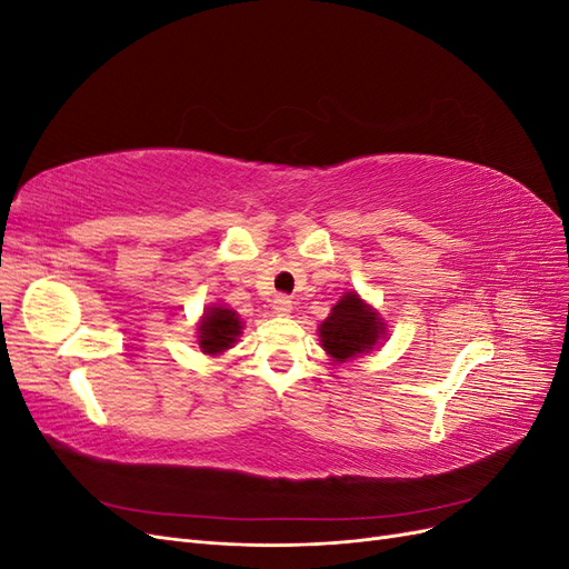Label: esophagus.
Segmentation results:
<instances>
[{
	"mask_svg": "<svg viewBox=\"0 0 569 569\" xmlns=\"http://www.w3.org/2000/svg\"><path fill=\"white\" fill-rule=\"evenodd\" d=\"M272 311L280 318H287L291 311H295V303H291L289 297H274L272 299Z\"/></svg>",
	"mask_w": 569,
	"mask_h": 569,
	"instance_id": "1",
	"label": "esophagus"
}]
</instances>
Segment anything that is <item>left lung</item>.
Masks as SVG:
<instances>
[{"label":"left lung","mask_w":569,"mask_h":569,"mask_svg":"<svg viewBox=\"0 0 569 569\" xmlns=\"http://www.w3.org/2000/svg\"><path fill=\"white\" fill-rule=\"evenodd\" d=\"M318 337L322 351L341 366L380 347L387 339V322L358 291H347L318 325Z\"/></svg>","instance_id":"1"}]
</instances>
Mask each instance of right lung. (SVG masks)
I'll use <instances>...</instances> for the list:
<instances>
[{
	"label": "right lung",
	"mask_w": 569,
	"mask_h": 569,
	"mask_svg": "<svg viewBox=\"0 0 569 569\" xmlns=\"http://www.w3.org/2000/svg\"><path fill=\"white\" fill-rule=\"evenodd\" d=\"M244 320L226 303H211L203 308L197 322V343L206 356H222L242 337Z\"/></svg>",
	"instance_id": "obj_1"
}]
</instances>
